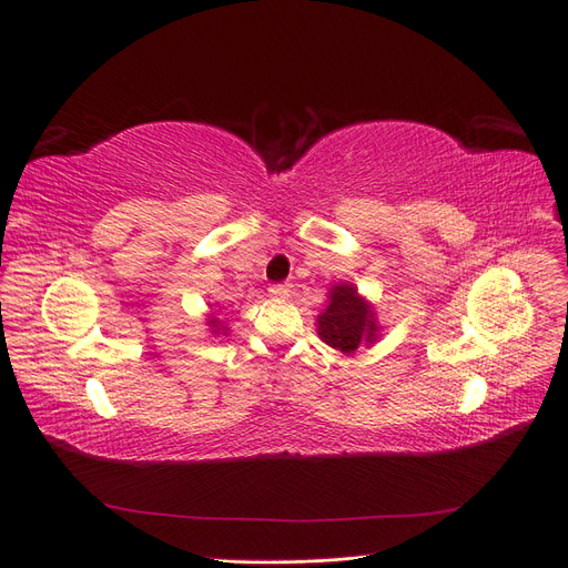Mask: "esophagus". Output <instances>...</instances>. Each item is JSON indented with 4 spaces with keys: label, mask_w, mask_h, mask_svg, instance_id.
Returning <instances> with one entry per match:
<instances>
[{
    "label": "esophagus",
    "mask_w": 568,
    "mask_h": 568,
    "mask_svg": "<svg viewBox=\"0 0 568 568\" xmlns=\"http://www.w3.org/2000/svg\"><path fill=\"white\" fill-rule=\"evenodd\" d=\"M288 291H291L288 284H272V286H270V294H272L274 298H286Z\"/></svg>",
    "instance_id": "1"
}]
</instances>
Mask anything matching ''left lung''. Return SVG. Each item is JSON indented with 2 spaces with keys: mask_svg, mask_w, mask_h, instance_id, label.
<instances>
[{
  "mask_svg": "<svg viewBox=\"0 0 568 568\" xmlns=\"http://www.w3.org/2000/svg\"><path fill=\"white\" fill-rule=\"evenodd\" d=\"M374 313L372 307L357 296V288L351 284L334 286L329 294V305L317 317L320 338L341 353L357 351L359 343L374 341Z\"/></svg>",
  "mask_w": 568,
  "mask_h": 568,
  "instance_id": "obj_1",
  "label": "left lung"
}]
</instances>
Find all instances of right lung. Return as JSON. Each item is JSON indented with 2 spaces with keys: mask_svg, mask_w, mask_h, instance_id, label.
<instances>
[{
  "mask_svg": "<svg viewBox=\"0 0 568 568\" xmlns=\"http://www.w3.org/2000/svg\"><path fill=\"white\" fill-rule=\"evenodd\" d=\"M209 324L213 326V334H220V332H225V326H222V322H217V320H209Z\"/></svg>",
  "mask_w": 568,
  "mask_h": 568,
  "instance_id": "obj_1",
  "label": "right lung"
}]
</instances>
